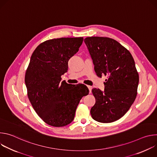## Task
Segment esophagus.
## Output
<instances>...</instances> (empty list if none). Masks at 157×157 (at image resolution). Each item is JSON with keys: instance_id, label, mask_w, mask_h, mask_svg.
I'll list each match as a JSON object with an SVG mask.
<instances>
[{"instance_id": "esophagus-1", "label": "esophagus", "mask_w": 157, "mask_h": 157, "mask_svg": "<svg viewBox=\"0 0 157 157\" xmlns=\"http://www.w3.org/2000/svg\"><path fill=\"white\" fill-rule=\"evenodd\" d=\"M87 87L89 89V93H91V91H92V86H87Z\"/></svg>"}]
</instances>
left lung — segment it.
<instances>
[{
	"label": "left lung",
	"mask_w": 157,
	"mask_h": 157,
	"mask_svg": "<svg viewBox=\"0 0 157 157\" xmlns=\"http://www.w3.org/2000/svg\"><path fill=\"white\" fill-rule=\"evenodd\" d=\"M98 76L108 78L104 91L94 88L96 103L91 109L93 119L102 123L116 121L123 117L135 101L139 76L134 59L116 40L91 36L84 39Z\"/></svg>",
	"instance_id": "left-lung-1"
}]
</instances>
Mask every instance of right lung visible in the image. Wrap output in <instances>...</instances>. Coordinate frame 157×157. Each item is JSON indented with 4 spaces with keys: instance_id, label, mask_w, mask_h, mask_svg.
<instances>
[{
    "instance_id": "right-lung-1",
    "label": "right lung",
    "mask_w": 157,
    "mask_h": 157,
    "mask_svg": "<svg viewBox=\"0 0 157 157\" xmlns=\"http://www.w3.org/2000/svg\"><path fill=\"white\" fill-rule=\"evenodd\" d=\"M82 41V37L47 40L31 56L25 76L28 97L36 114L50 125L70 124L80 100L89 94L86 85L68 84L61 78Z\"/></svg>"
}]
</instances>
